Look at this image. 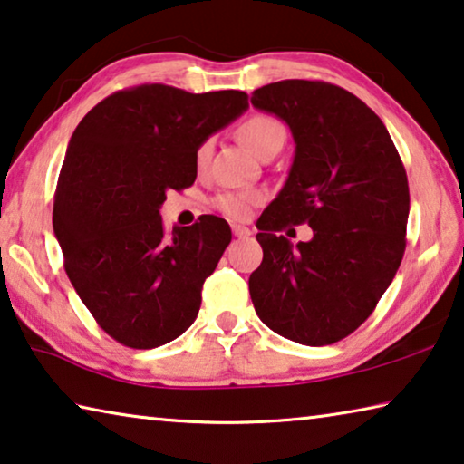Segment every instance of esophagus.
I'll return each instance as SVG.
<instances>
[{
    "label": "esophagus",
    "instance_id": "1",
    "mask_svg": "<svg viewBox=\"0 0 464 464\" xmlns=\"http://www.w3.org/2000/svg\"><path fill=\"white\" fill-rule=\"evenodd\" d=\"M231 229H233L235 237H239V239H247L249 235H251V231L247 229V227H243V225H233Z\"/></svg>",
    "mask_w": 464,
    "mask_h": 464
}]
</instances>
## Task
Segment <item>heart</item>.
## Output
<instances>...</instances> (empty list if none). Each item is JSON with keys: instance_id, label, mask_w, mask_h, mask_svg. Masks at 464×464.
I'll return each instance as SVG.
<instances>
[{"instance_id": "b5f03b06", "label": "heart", "mask_w": 464, "mask_h": 464, "mask_svg": "<svg viewBox=\"0 0 464 464\" xmlns=\"http://www.w3.org/2000/svg\"><path fill=\"white\" fill-rule=\"evenodd\" d=\"M239 135L246 140L251 151L257 155H264L274 145H282L286 139V129L278 119L268 114H254L249 116L247 121H243L239 127ZM215 139H204L202 143L196 147L194 161L196 168L202 169L207 168L210 161V155H213ZM262 202V194L256 190H233V192H223L215 198V208L221 210L223 215L231 218H246L249 217L251 208L257 207Z\"/></svg>"}]
</instances>
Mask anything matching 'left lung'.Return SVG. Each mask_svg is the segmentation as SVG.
<instances>
[{
    "instance_id": "8db88e82",
    "label": "left lung",
    "mask_w": 464,
    "mask_h": 464,
    "mask_svg": "<svg viewBox=\"0 0 464 464\" xmlns=\"http://www.w3.org/2000/svg\"><path fill=\"white\" fill-rule=\"evenodd\" d=\"M251 104L285 121L295 161L264 210V249L249 295L272 332L329 345L364 324L405 254L410 186L387 127L354 93L327 82L285 80L251 93ZM307 222L295 248L277 231Z\"/></svg>"
}]
</instances>
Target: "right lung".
<instances>
[{
  "label": "right lung",
  "mask_w": 464,
  "mask_h": 464,
  "mask_svg": "<svg viewBox=\"0 0 464 464\" xmlns=\"http://www.w3.org/2000/svg\"><path fill=\"white\" fill-rule=\"evenodd\" d=\"M237 90L190 93L163 83L114 92L77 124L53 204V229L75 293L122 345L151 350L194 324L202 285L231 229L204 215L168 231L160 208L196 179L204 139L246 110Z\"/></svg>",
  "instance_id": "add662e5"
}]
</instances>
